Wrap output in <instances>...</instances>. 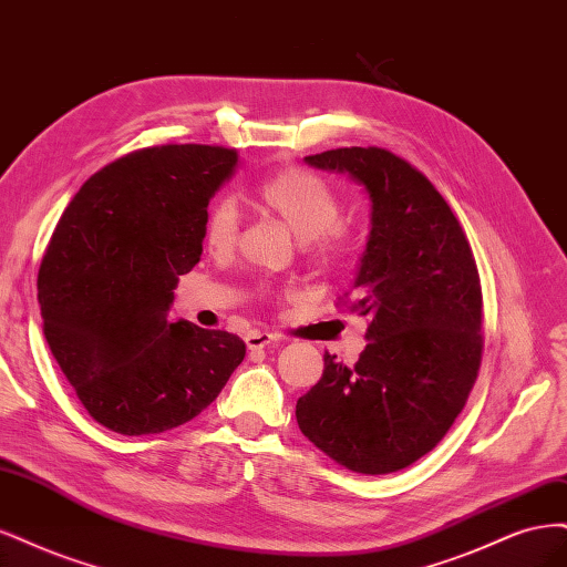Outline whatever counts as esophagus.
Wrapping results in <instances>:
<instances>
[{
	"label": "esophagus",
	"mask_w": 567,
	"mask_h": 567,
	"mask_svg": "<svg viewBox=\"0 0 567 567\" xmlns=\"http://www.w3.org/2000/svg\"><path fill=\"white\" fill-rule=\"evenodd\" d=\"M272 341H276V334L270 332H261V330H251L245 334V343L249 351H257V349H266V346H270Z\"/></svg>",
	"instance_id": "1"
}]
</instances>
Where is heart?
I'll return each instance as SVG.
<instances>
[{"label": "heart", "mask_w": 567, "mask_h": 567, "mask_svg": "<svg viewBox=\"0 0 567 567\" xmlns=\"http://www.w3.org/2000/svg\"><path fill=\"white\" fill-rule=\"evenodd\" d=\"M254 203L303 240L313 259L327 266L349 259L355 249V235L339 224L341 199L330 184L303 169H280L257 186ZM240 230V214L230 197H221L209 207L205 221V243L214 251H228Z\"/></svg>", "instance_id": "b5f03b06"}]
</instances>
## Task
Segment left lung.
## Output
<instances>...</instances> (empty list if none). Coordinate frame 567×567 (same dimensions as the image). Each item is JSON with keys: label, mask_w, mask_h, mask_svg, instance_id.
Instances as JSON below:
<instances>
[{"label": "left lung", "mask_w": 567, "mask_h": 567, "mask_svg": "<svg viewBox=\"0 0 567 567\" xmlns=\"http://www.w3.org/2000/svg\"><path fill=\"white\" fill-rule=\"evenodd\" d=\"M303 159L370 197L349 308L372 322L353 368L324 353L297 422L339 466L383 476L431 452L466 405L483 351L476 259L443 195L403 157L337 148Z\"/></svg>", "instance_id": "8db88e82"}]
</instances>
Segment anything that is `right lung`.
I'll return each instance as SVG.
<instances>
[{"mask_svg": "<svg viewBox=\"0 0 567 567\" xmlns=\"http://www.w3.org/2000/svg\"><path fill=\"white\" fill-rule=\"evenodd\" d=\"M218 145H159L107 164L63 212L40 266L44 337L99 424L176 429L209 408L245 341L169 320L178 276L203 257L207 207L235 174Z\"/></svg>", "mask_w": 567, "mask_h": 567, "instance_id": "add662e5", "label": "right lung"}]
</instances>
